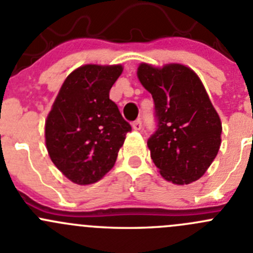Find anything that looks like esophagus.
Returning <instances> with one entry per match:
<instances>
[{
	"label": "esophagus",
	"instance_id": "1",
	"mask_svg": "<svg viewBox=\"0 0 253 253\" xmlns=\"http://www.w3.org/2000/svg\"><path fill=\"white\" fill-rule=\"evenodd\" d=\"M131 126H133L134 130H140V129L143 128V123H141L140 119H138V120H135V122H133Z\"/></svg>",
	"mask_w": 253,
	"mask_h": 253
}]
</instances>
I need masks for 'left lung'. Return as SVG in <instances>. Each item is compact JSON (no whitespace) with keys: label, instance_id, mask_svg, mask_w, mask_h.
I'll return each mask as SVG.
<instances>
[{"label":"left lung","instance_id":"left-lung-1","mask_svg":"<svg viewBox=\"0 0 253 253\" xmlns=\"http://www.w3.org/2000/svg\"><path fill=\"white\" fill-rule=\"evenodd\" d=\"M138 78L155 104L158 125L148 140L154 164L172 184L196 181L217 155L222 133L205 86L192 69L176 63H141Z\"/></svg>","mask_w":253,"mask_h":253}]
</instances>
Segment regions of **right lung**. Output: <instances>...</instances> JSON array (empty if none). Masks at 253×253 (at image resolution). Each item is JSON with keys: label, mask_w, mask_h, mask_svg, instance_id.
I'll use <instances>...</instances> for the list:
<instances>
[{"label": "right lung", "mask_w": 253, "mask_h": 253, "mask_svg": "<svg viewBox=\"0 0 253 253\" xmlns=\"http://www.w3.org/2000/svg\"><path fill=\"white\" fill-rule=\"evenodd\" d=\"M120 64H85L62 84L45 120V146L53 164L71 181H99L115 164L131 126L109 99Z\"/></svg>", "instance_id": "add662e5"}]
</instances>
